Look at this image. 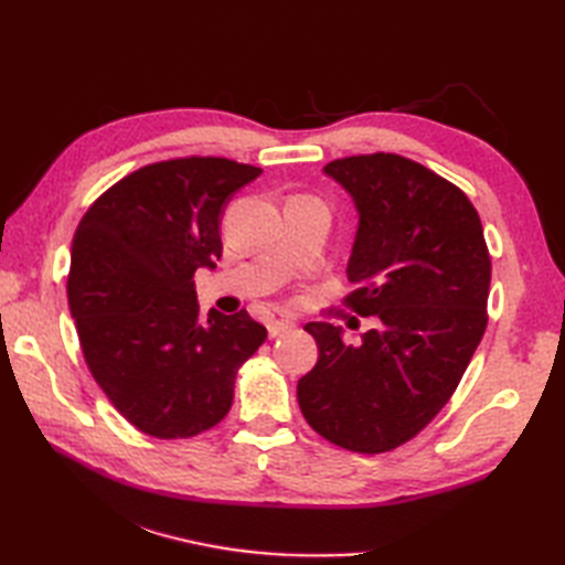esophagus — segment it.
<instances>
[{
    "mask_svg": "<svg viewBox=\"0 0 565 565\" xmlns=\"http://www.w3.org/2000/svg\"><path fill=\"white\" fill-rule=\"evenodd\" d=\"M294 328V320H286V318H271L267 322V330H269V338H279L281 332L291 330Z\"/></svg>",
    "mask_w": 565,
    "mask_h": 565,
    "instance_id": "esophagus-1",
    "label": "esophagus"
}]
</instances>
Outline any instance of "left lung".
Segmentation results:
<instances>
[{
    "label": "left lung",
    "instance_id": "left-lung-1",
    "mask_svg": "<svg viewBox=\"0 0 565 565\" xmlns=\"http://www.w3.org/2000/svg\"><path fill=\"white\" fill-rule=\"evenodd\" d=\"M326 174L359 211L344 298L376 330L356 347L308 322L318 364L298 405L320 437L359 454L411 441L449 403L488 326L490 255L463 191L393 152L332 160Z\"/></svg>",
    "mask_w": 565,
    "mask_h": 565
}]
</instances>
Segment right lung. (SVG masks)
<instances>
[{
  "instance_id": "obj_1",
  "label": "right lung",
  "mask_w": 565,
  "mask_h": 565,
  "mask_svg": "<svg viewBox=\"0 0 565 565\" xmlns=\"http://www.w3.org/2000/svg\"><path fill=\"white\" fill-rule=\"evenodd\" d=\"M259 167L227 158L146 164L92 203L72 239L67 301L84 362L130 425L189 439L233 405L237 369L267 340L239 310L199 316L196 269L221 259V218Z\"/></svg>"
}]
</instances>
